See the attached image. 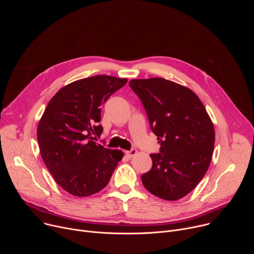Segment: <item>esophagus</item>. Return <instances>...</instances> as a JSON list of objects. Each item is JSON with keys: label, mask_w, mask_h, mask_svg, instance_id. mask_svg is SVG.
<instances>
[{"label": "esophagus", "mask_w": 254, "mask_h": 254, "mask_svg": "<svg viewBox=\"0 0 254 254\" xmlns=\"http://www.w3.org/2000/svg\"><path fill=\"white\" fill-rule=\"evenodd\" d=\"M126 154H127V157L132 158L134 155H136V150H135V149H130L129 151L126 152Z\"/></svg>", "instance_id": "obj_1"}]
</instances>
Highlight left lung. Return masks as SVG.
<instances>
[{
	"mask_svg": "<svg viewBox=\"0 0 254 254\" xmlns=\"http://www.w3.org/2000/svg\"><path fill=\"white\" fill-rule=\"evenodd\" d=\"M160 153L151 154L152 169L141 175L150 193L168 201L189 194L210 165L215 132L199 97L189 88L164 78L132 79Z\"/></svg>",
	"mask_w": 254,
	"mask_h": 254,
	"instance_id": "8db88e82",
	"label": "left lung"
}]
</instances>
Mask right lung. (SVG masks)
Segmentation results:
<instances>
[{
    "mask_svg": "<svg viewBox=\"0 0 254 254\" xmlns=\"http://www.w3.org/2000/svg\"><path fill=\"white\" fill-rule=\"evenodd\" d=\"M127 79L96 75L61 88L49 101L37 129L42 159L66 192L86 197L110 182L123 152L95 141L102 132L100 106Z\"/></svg>",
    "mask_w": 254,
    "mask_h": 254,
    "instance_id": "1",
    "label": "right lung"
}]
</instances>
